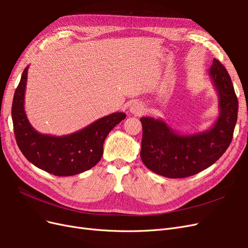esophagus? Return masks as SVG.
I'll return each instance as SVG.
<instances>
[{"label": "esophagus", "instance_id": "34e87169", "mask_svg": "<svg viewBox=\"0 0 248 248\" xmlns=\"http://www.w3.org/2000/svg\"><path fill=\"white\" fill-rule=\"evenodd\" d=\"M130 112L134 115H142L145 111V108L140 102H134L130 107Z\"/></svg>", "mask_w": 248, "mask_h": 248}]
</instances>
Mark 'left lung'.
<instances>
[{
  "instance_id": "obj_1",
  "label": "left lung",
  "mask_w": 248,
  "mask_h": 248,
  "mask_svg": "<svg viewBox=\"0 0 248 248\" xmlns=\"http://www.w3.org/2000/svg\"><path fill=\"white\" fill-rule=\"evenodd\" d=\"M209 73L219 97V117L209 130L184 136L162 120L140 118V158L156 174L171 179L196 175L212 166L229 148L237 122L238 98L230 74L218 60H213Z\"/></svg>"
}]
</instances>
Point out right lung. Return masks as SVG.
Returning <instances> with one entry per match:
<instances>
[{"instance_id":"right-lung-1","label":"right lung","mask_w":248,"mask_h":248,"mask_svg":"<svg viewBox=\"0 0 248 248\" xmlns=\"http://www.w3.org/2000/svg\"><path fill=\"white\" fill-rule=\"evenodd\" d=\"M27 78L28 67L14 93L11 110L14 136L21 153L34 166L55 176L78 175L96 166L103 154L104 140L126 115L114 112L69 136L41 134L30 124L25 112Z\"/></svg>"}]
</instances>
